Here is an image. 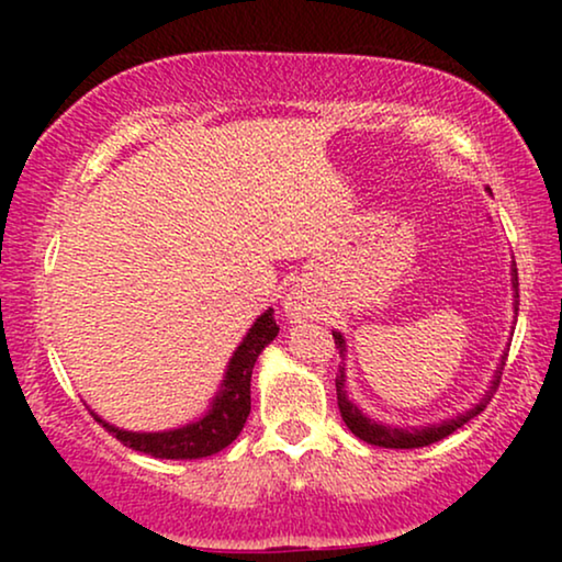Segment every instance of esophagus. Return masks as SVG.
I'll return each mask as SVG.
<instances>
[{
	"label": "esophagus",
	"mask_w": 562,
	"mask_h": 562,
	"mask_svg": "<svg viewBox=\"0 0 562 562\" xmlns=\"http://www.w3.org/2000/svg\"><path fill=\"white\" fill-rule=\"evenodd\" d=\"M283 304H286V314H289L291 319H302V317H306V314H310V310H312V306H310V296H306L302 289L291 291V294L286 296V302H283Z\"/></svg>",
	"instance_id": "1"
}]
</instances>
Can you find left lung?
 <instances>
[{
	"instance_id": "obj_1",
	"label": "left lung",
	"mask_w": 562,
	"mask_h": 562,
	"mask_svg": "<svg viewBox=\"0 0 562 562\" xmlns=\"http://www.w3.org/2000/svg\"><path fill=\"white\" fill-rule=\"evenodd\" d=\"M512 283H514V312L519 310V281H517V268L512 271ZM335 337V345L340 348V356L345 352V340L340 333H333ZM509 352H504L502 363L496 368V375H494V383H491V391L486 396L481 398L479 404L473 406L471 412L460 414L456 419H448V422H440V425H429V427H422V429H402V427H386V425H379V422L368 419L363 412L358 409L356 404L350 402L348 394H345V368H340V373H337L335 379V389H337V406H340V414H342V422L348 425V429L360 440L368 442V445H379V448H394V450H412V448H425V445H432L437 440H442V437H448L456 432L458 427H463L468 419H473L475 414H481L486 409V404L491 402V396H494V391L498 389V381H502V371H504V360Z\"/></svg>"
}]
</instances>
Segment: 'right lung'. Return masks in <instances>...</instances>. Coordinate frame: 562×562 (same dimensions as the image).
<instances>
[{"label":"right lung","mask_w":562,"mask_h":562,"mask_svg":"<svg viewBox=\"0 0 562 562\" xmlns=\"http://www.w3.org/2000/svg\"><path fill=\"white\" fill-rule=\"evenodd\" d=\"M279 335V325L273 319V310H266L260 317L252 322L250 333L245 335L240 348L229 358L225 381L212 398L210 412L202 419L191 422L187 427L168 429V432H125V429L112 427L110 422L102 417L94 419L102 422L106 432H112L122 445L133 448L137 452L153 458L166 460H196L214 456V452L225 450L237 435L243 432L245 419L250 414V375L252 366L273 337Z\"/></svg>","instance_id":"obj_1"}]
</instances>
